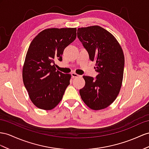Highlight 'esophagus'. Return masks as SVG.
<instances>
[{"label":"esophagus","instance_id":"34e87169","mask_svg":"<svg viewBox=\"0 0 149 149\" xmlns=\"http://www.w3.org/2000/svg\"><path fill=\"white\" fill-rule=\"evenodd\" d=\"M71 75H72V77H73V78L77 77H81V75H78V74H75V73H72V74H71Z\"/></svg>","mask_w":149,"mask_h":149}]
</instances>
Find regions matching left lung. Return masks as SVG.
Segmentation results:
<instances>
[{
  "mask_svg": "<svg viewBox=\"0 0 149 149\" xmlns=\"http://www.w3.org/2000/svg\"><path fill=\"white\" fill-rule=\"evenodd\" d=\"M77 37L89 53L98 75L94 79L84 75L86 84L80 89L82 101L91 109L107 108L116 100L123 77L125 57L114 36L99 26L77 29Z\"/></svg>",
  "mask_w": 149,
  "mask_h": 149,
  "instance_id": "8db88e82",
  "label": "left lung"
}]
</instances>
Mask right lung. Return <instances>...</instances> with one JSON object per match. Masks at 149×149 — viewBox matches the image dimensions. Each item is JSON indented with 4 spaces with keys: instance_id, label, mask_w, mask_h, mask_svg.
<instances>
[{
    "instance_id": "1",
    "label": "right lung",
    "mask_w": 149,
    "mask_h": 149,
    "mask_svg": "<svg viewBox=\"0 0 149 149\" xmlns=\"http://www.w3.org/2000/svg\"><path fill=\"white\" fill-rule=\"evenodd\" d=\"M76 28H49L34 38L26 53L22 79L30 100L37 108L50 110L62 100L71 75L56 70L64 49L77 36Z\"/></svg>"
}]
</instances>
